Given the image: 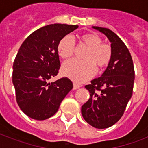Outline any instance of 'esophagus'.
I'll return each instance as SVG.
<instances>
[{"label": "esophagus", "instance_id": "obj_1", "mask_svg": "<svg viewBox=\"0 0 148 148\" xmlns=\"http://www.w3.org/2000/svg\"><path fill=\"white\" fill-rule=\"evenodd\" d=\"M81 86L79 85V84H78L77 83H75V82H74L73 83V90H77V89L80 88Z\"/></svg>", "mask_w": 148, "mask_h": 148}]
</instances>
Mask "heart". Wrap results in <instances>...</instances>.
<instances>
[{
    "instance_id": "b5f03b06",
    "label": "heart",
    "mask_w": 148,
    "mask_h": 148,
    "mask_svg": "<svg viewBox=\"0 0 148 148\" xmlns=\"http://www.w3.org/2000/svg\"><path fill=\"white\" fill-rule=\"evenodd\" d=\"M81 40L89 48L84 59H72L64 63L61 67L62 74L74 82L83 83L92 78L97 71L98 66L104 67L109 64L112 57V49L107 44H101V39L97 35L87 33L81 36ZM75 43L70 35H65L58 45V52L62 58H70L75 52Z\"/></svg>"
}]
</instances>
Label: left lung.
Listing matches in <instances>:
<instances>
[{
  "label": "left lung",
  "instance_id": "8db88e82",
  "mask_svg": "<svg viewBox=\"0 0 148 148\" xmlns=\"http://www.w3.org/2000/svg\"><path fill=\"white\" fill-rule=\"evenodd\" d=\"M111 43L112 57L101 76L85 86L90 97L82 107L84 119L98 129L115 125L131 99L135 72L130 53L118 35L107 28L92 27Z\"/></svg>",
  "mask_w": 148,
  "mask_h": 148
}]
</instances>
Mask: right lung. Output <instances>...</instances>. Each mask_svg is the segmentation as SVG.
I'll use <instances>...</instances> for the list:
<instances>
[{
	"instance_id": "obj_1",
	"label": "right lung",
	"mask_w": 148,
	"mask_h": 148,
	"mask_svg": "<svg viewBox=\"0 0 148 148\" xmlns=\"http://www.w3.org/2000/svg\"><path fill=\"white\" fill-rule=\"evenodd\" d=\"M78 25L54 23L30 34L18 50L13 63L12 83L21 110L38 121L50 118L73 89L66 77L50 82L60 68L58 45L61 38Z\"/></svg>"
}]
</instances>
